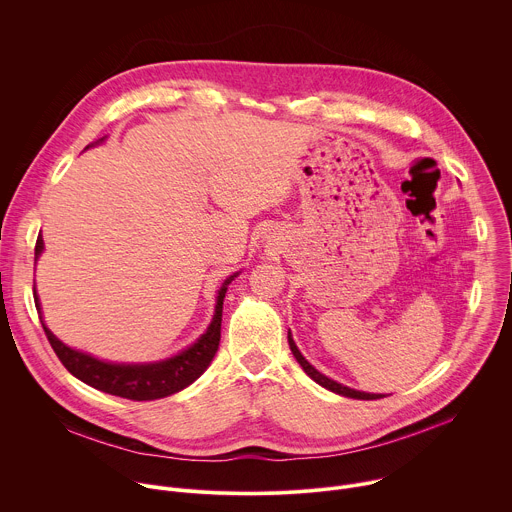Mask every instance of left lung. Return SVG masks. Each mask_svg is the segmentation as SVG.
<instances>
[{
	"instance_id": "1",
	"label": "left lung",
	"mask_w": 512,
	"mask_h": 512,
	"mask_svg": "<svg viewBox=\"0 0 512 512\" xmlns=\"http://www.w3.org/2000/svg\"><path fill=\"white\" fill-rule=\"evenodd\" d=\"M287 342H289V348H291V352H294V356H296V360L300 362V367L306 371V375L310 377V379H314L318 385H322L324 389H328V391H332V393H338V395H342V397H352V399H364V401H371V399H381V397H385V395H375V393H362V391H354V389H350V387H344V385H340V383H336V381H332V379H328L326 375H322V373H318L312 364L302 356V352L298 350V346H296V342H294V338H291V332H287Z\"/></svg>"
}]
</instances>
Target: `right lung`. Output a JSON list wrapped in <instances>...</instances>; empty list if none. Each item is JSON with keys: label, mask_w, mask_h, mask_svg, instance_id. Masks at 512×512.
<instances>
[{"label": "right lung", "mask_w": 512, "mask_h": 512, "mask_svg": "<svg viewBox=\"0 0 512 512\" xmlns=\"http://www.w3.org/2000/svg\"><path fill=\"white\" fill-rule=\"evenodd\" d=\"M103 139L105 137H101V141ZM42 251H44V241L42 237H38L36 249H34L36 259L40 257ZM235 277L237 273L225 279L223 287L218 289L214 318L206 328V332L180 354L160 362H145V364L105 362L87 352L68 348L46 328V324L42 322V316H40V322L50 346L54 348L56 356L60 358V362L64 364L70 375H75L83 383L109 395H117L131 401H154L186 389L208 369L210 360L218 350V342H221L223 302H225L227 287ZM34 302H36V310L40 312V302L36 294H34Z\"/></svg>", "instance_id": "obj_1"}]
</instances>
